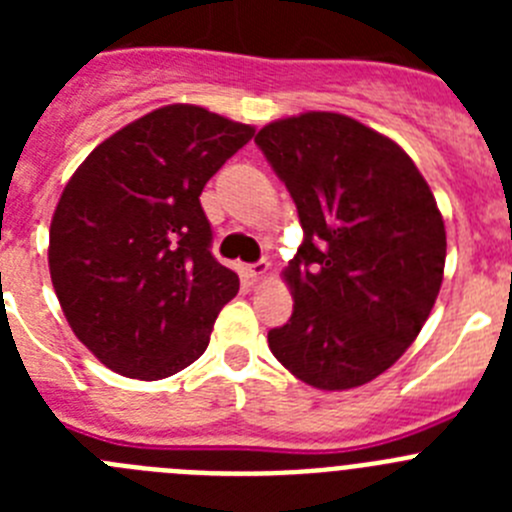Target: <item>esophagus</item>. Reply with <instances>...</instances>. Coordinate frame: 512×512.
Segmentation results:
<instances>
[{
	"label": "esophagus",
	"instance_id": "34e87169",
	"mask_svg": "<svg viewBox=\"0 0 512 512\" xmlns=\"http://www.w3.org/2000/svg\"><path fill=\"white\" fill-rule=\"evenodd\" d=\"M266 271H269V264H266V261H256V264H248V266H243V277H248V279H261L266 274Z\"/></svg>",
	"mask_w": 512,
	"mask_h": 512
}]
</instances>
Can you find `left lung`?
<instances>
[{"label":"left lung","instance_id":"left-lung-1","mask_svg":"<svg viewBox=\"0 0 512 512\" xmlns=\"http://www.w3.org/2000/svg\"><path fill=\"white\" fill-rule=\"evenodd\" d=\"M256 146L305 233L271 354L318 390L372 382L418 338L441 289L446 228L431 187L395 140L338 112L269 122Z\"/></svg>","mask_w":512,"mask_h":512}]
</instances>
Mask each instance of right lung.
<instances>
[{
	"mask_svg": "<svg viewBox=\"0 0 512 512\" xmlns=\"http://www.w3.org/2000/svg\"><path fill=\"white\" fill-rule=\"evenodd\" d=\"M253 133L166 104L99 143L63 189L51 282L74 336L112 372L153 382L205 354L238 274L212 256L200 194Z\"/></svg>",
	"mask_w": 512,
	"mask_h": 512,
	"instance_id": "right-lung-1",
	"label": "right lung"
}]
</instances>
